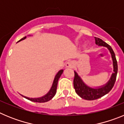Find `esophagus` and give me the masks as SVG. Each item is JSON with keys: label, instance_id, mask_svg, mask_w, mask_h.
<instances>
[{"label": "esophagus", "instance_id": "obj_1", "mask_svg": "<svg viewBox=\"0 0 124 124\" xmlns=\"http://www.w3.org/2000/svg\"><path fill=\"white\" fill-rule=\"evenodd\" d=\"M73 66H74L73 63L71 61H67L65 64V67L66 68H72L73 67Z\"/></svg>", "mask_w": 124, "mask_h": 124}]
</instances>
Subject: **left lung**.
<instances>
[{
  "instance_id": "obj_1",
  "label": "left lung",
  "mask_w": 124,
  "mask_h": 124,
  "mask_svg": "<svg viewBox=\"0 0 124 124\" xmlns=\"http://www.w3.org/2000/svg\"><path fill=\"white\" fill-rule=\"evenodd\" d=\"M94 38L96 45H97L98 46L107 47L110 51L112 61H113L114 73L112 74L110 79L106 84L94 88V87H91L87 85L83 81L81 78L78 75L77 72L74 71V81H73V84H74L76 93H77V94L81 98L88 101L99 99L104 95L107 94V93L111 90L114 85L115 82H116L118 70L117 62L116 60V55H115L114 52L113 50L112 49L111 46L100 38H96V37H94Z\"/></svg>"
}]
</instances>
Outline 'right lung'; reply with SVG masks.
Returning <instances> with one entry per match:
<instances>
[{"instance_id":"obj_1","label":"right lung","mask_w":124,"mask_h":124,"mask_svg":"<svg viewBox=\"0 0 124 124\" xmlns=\"http://www.w3.org/2000/svg\"><path fill=\"white\" fill-rule=\"evenodd\" d=\"M27 38V37H23V38H22L21 40H19L20 41H22L23 40H25V38ZM63 73V70H60L58 73L56 74L55 77H54V81H53V83L52 86H51L50 90L49 91L48 93H47L46 94H45V96H42V97H38V98H30V97H26V96H24L23 95L22 96L23 97L26 98V99H28V100L31 101L33 102H46L49 101L50 100H51L53 97H54V95L56 94V89H57V85H58V79H60V76L62 74V73Z\"/></svg>"}]
</instances>
